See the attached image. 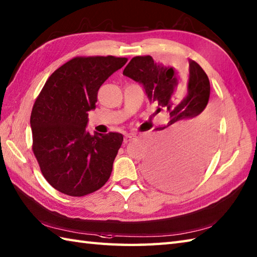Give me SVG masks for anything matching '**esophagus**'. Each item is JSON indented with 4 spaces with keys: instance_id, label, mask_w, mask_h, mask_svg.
Returning <instances> with one entry per match:
<instances>
[{
    "instance_id": "esophagus-1",
    "label": "esophagus",
    "mask_w": 257,
    "mask_h": 257,
    "mask_svg": "<svg viewBox=\"0 0 257 257\" xmlns=\"http://www.w3.org/2000/svg\"><path fill=\"white\" fill-rule=\"evenodd\" d=\"M136 138H137V136L134 135V134H128V135H125V137H124V143H129V141H132V140H134V139H136Z\"/></svg>"
}]
</instances>
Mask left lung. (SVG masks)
<instances>
[{
  "label": "left lung",
  "instance_id": "1",
  "mask_svg": "<svg viewBox=\"0 0 257 257\" xmlns=\"http://www.w3.org/2000/svg\"><path fill=\"white\" fill-rule=\"evenodd\" d=\"M124 76L144 87L158 110L168 112L158 128L161 144L145 163V172L157 187L182 190L205 171L215 143V113L207 106L210 80L198 63L189 61V74L156 63L151 56L134 57Z\"/></svg>",
  "mask_w": 257,
  "mask_h": 257
}]
</instances>
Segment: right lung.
Wrapping results in <instances>:
<instances>
[{"label": "right lung", "mask_w": 257, "mask_h": 257, "mask_svg": "<svg viewBox=\"0 0 257 257\" xmlns=\"http://www.w3.org/2000/svg\"><path fill=\"white\" fill-rule=\"evenodd\" d=\"M128 59L114 56L75 57L54 72L33 106V152L54 189L84 196L105 184L123 141L118 133L89 134L88 111L108 77Z\"/></svg>", "instance_id": "obj_1"}]
</instances>
